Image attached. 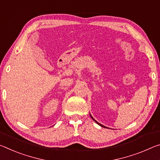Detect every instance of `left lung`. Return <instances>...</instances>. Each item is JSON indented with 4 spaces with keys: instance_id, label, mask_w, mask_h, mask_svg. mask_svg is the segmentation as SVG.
<instances>
[{
    "instance_id": "obj_1",
    "label": "left lung",
    "mask_w": 160,
    "mask_h": 160,
    "mask_svg": "<svg viewBox=\"0 0 160 160\" xmlns=\"http://www.w3.org/2000/svg\"><path fill=\"white\" fill-rule=\"evenodd\" d=\"M90 115V117H91V118H92V120H93L94 121H95L96 123H97V124H98V125H100V126H101V127H102V128H106V127H105V126H104V125H101V124H100V123H99V122H97V121H96V120H95V119H94V118H92V115Z\"/></svg>"
}]
</instances>
